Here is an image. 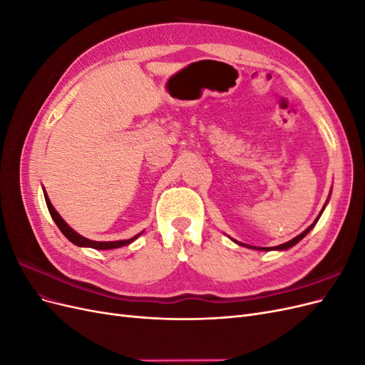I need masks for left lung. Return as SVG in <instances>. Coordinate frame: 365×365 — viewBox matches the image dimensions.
I'll use <instances>...</instances> for the list:
<instances>
[{"label":"left lung","mask_w":365,"mask_h":365,"mask_svg":"<svg viewBox=\"0 0 365 365\" xmlns=\"http://www.w3.org/2000/svg\"><path fill=\"white\" fill-rule=\"evenodd\" d=\"M327 202V201H326ZM323 210H324V207H323ZM323 210H322V213H323ZM322 213H319V216H322ZM319 216L314 220V224L312 225H309L302 235H298L297 237H294L292 240H289V242H284V244H282V245H279V247H252V245H247V244H242V242H237V240H235L237 245H242V247H247V248H251V250H259V251H272V250H288V248H291V247H294L295 244H298V242H300L309 231H311L314 227H315V224L318 222V219H319Z\"/></svg>","instance_id":"8db88e82"}]
</instances>
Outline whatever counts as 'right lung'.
<instances>
[{"label":"right lung","instance_id":"obj_1","mask_svg":"<svg viewBox=\"0 0 365 365\" xmlns=\"http://www.w3.org/2000/svg\"><path fill=\"white\" fill-rule=\"evenodd\" d=\"M43 196H46V202H47V207H48V212L53 217L54 222H56V225L59 227V230L62 231V235L67 237L70 242H73L74 245L77 247H90V248H94V250H114V248H120V247H125V245H129L130 242H134L140 235L130 237V239H126V240H114V242H96V240H90L86 239L83 236H81L79 233H76V231L65 222V220L61 217V215L54 210V207L51 205L50 200L47 193H43Z\"/></svg>","mask_w":365,"mask_h":365}]
</instances>
